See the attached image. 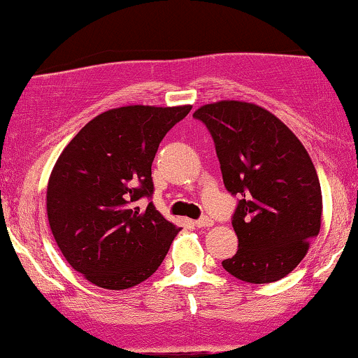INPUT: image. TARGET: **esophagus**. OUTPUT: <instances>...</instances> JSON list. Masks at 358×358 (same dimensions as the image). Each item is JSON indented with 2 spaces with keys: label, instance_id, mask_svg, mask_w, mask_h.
<instances>
[{
  "label": "esophagus",
  "instance_id": "1",
  "mask_svg": "<svg viewBox=\"0 0 358 358\" xmlns=\"http://www.w3.org/2000/svg\"><path fill=\"white\" fill-rule=\"evenodd\" d=\"M195 225L198 228H206V227H212L213 225V220L210 217H201L198 218V220L195 222Z\"/></svg>",
  "mask_w": 358,
  "mask_h": 358
}]
</instances>
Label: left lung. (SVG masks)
<instances>
[{
  "label": "left lung",
  "mask_w": 358,
  "mask_h": 358,
  "mask_svg": "<svg viewBox=\"0 0 358 358\" xmlns=\"http://www.w3.org/2000/svg\"><path fill=\"white\" fill-rule=\"evenodd\" d=\"M193 116L213 138L225 188L240 196L231 220L238 250L223 268L248 283L277 282L320 231L322 190L310 155L285 123L253 103H208Z\"/></svg>",
  "instance_id": "1"
}]
</instances>
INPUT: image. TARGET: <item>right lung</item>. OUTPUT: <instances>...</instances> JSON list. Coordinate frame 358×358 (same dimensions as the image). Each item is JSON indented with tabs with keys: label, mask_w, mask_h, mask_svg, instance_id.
<instances>
[{
	"label": "right lung",
	"mask_w": 358,
	"mask_h": 358,
	"mask_svg": "<svg viewBox=\"0 0 358 358\" xmlns=\"http://www.w3.org/2000/svg\"><path fill=\"white\" fill-rule=\"evenodd\" d=\"M192 106L131 105L94 116L56 160L46 190L51 234L88 282L124 290L157 272L178 227L150 201L163 136Z\"/></svg>",
	"instance_id": "add662e5"
}]
</instances>
